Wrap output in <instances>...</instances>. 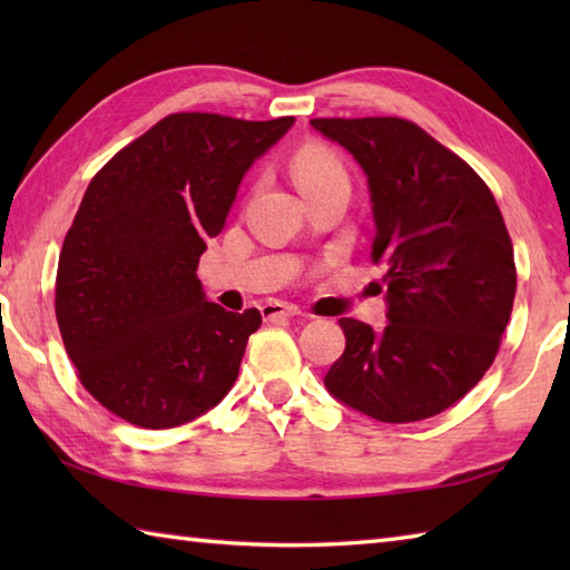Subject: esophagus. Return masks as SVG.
<instances>
[{
  "mask_svg": "<svg viewBox=\"0 0 570 570\" xmlns=\"http://www.w3.org/2000/svg\"><path fill=\"white\" fill-rule=\"evenodd\" d=\"M262 316L266 321H276V318H294L298 316V308L296 306H288V304H278V301H269V304H264L262 308Z\"/></svg>",
  "mask_w": 570,
  "mask_h": 570,
  "instance_id": "esophagus-1",
  "label": "esophagus"
}]
</instances>
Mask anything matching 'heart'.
<instances>
[{"label": "heart", "instance_id": "1", "mask_svg": "<svg viewBox=\"0 0 570 570\" xmlns=\"http://www.w3.org/2000/svg\"><path fill=\"white\" fill-rule=\"evenodd\" d=\"M292 174L304 196L333 186H350L347 168L341 156L323 144H306L292 159Z\"/></svg>", "mask_w": 570, "mask_h": 570}]
</instances>
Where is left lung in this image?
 <instances>
[{"instance_id":"8db88e82","label":"left lung","mask_w":570,"mask_h":570,"mask_svg":"<svg viewBox=\"0 0 570 570\" xmlns=\"http://www.w3.org/2000/svg\"><path fill=\"white\" fill-rule=\"evenodd\" d=\"M321 135L365 168L386 274V328L341 318L345 353L328 392L384 423L441 414L490 370L517 294L500 205L472 168L402 117H318Z\"/></svg>"}]
</instances>
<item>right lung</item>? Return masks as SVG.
I'll return each mask as SVG.
<instances>
[{"label":"right lung","mask_w":570,"mask_h":570,"mask_svg":"<svg viewBox=\"0 0 570 570\" xmlns=\"http://www.w3.org/2000/svg\"><path fill=\"white\" fill-rule=\"evenodd\" d=\"M294 117L176 112L85 190L56 274V321L80 384L141 429H174L233 390L262 313L205 301L196 276L252 161Z\"/></svg>","instance_id":"1"}]
</instances>
